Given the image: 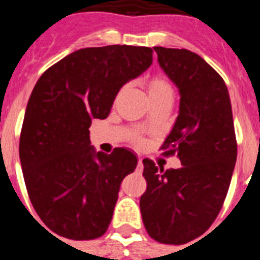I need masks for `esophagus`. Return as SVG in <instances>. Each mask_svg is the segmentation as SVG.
<instances>
[{"instance_id":"34e87169","label":"esophagus","mask_w":260,"mask_h":260,"mask_svg":"<svg viewBox=\"0 0 260 260\" xmlns=\"http://www.w3.org/2000/svg\"><path fill=\"white\" fill-rule=\"evenodd\" d=\"M143 169H144V165H143V159L139 158L138 160V167H136V171H138L139 174L143 173Z\"/></svg>"}]
</instances>
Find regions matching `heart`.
Here are the masks:
<instances>
[{
    "instance_id": "b5f03b06",
    "label": "heart",
    "mask_w": 260,
    "mask_h": 260,
    "mask_svg": "<svg viewBox=\"0 0 260 260\" xmlns=\"http://www.w3.org/2000/svg\"><path fill=\"white\" fill-rule=\"evenodd\" d=\"M150 94H158V93H173L171 86L165 81V79L155 78L151 81L150 89H148Z\"/></svg>"
}]
</instances>
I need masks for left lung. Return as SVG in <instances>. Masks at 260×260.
<instances>
[{
    "label": "left lung",
    "mask_w": 260,
    "mask_h": 260,
    "mask_svg": "<svg viewBox=\"0 0 260 260\" xmlns=\"http://www.w3.org/2000/svg\"><path fill=\"white\" fill-rule=\"evenodd\" d=\"M158 63L179 91V112L163 143L179 169H158L144 159L147 190L140 198L144 226L165 244H185L217 217L230 189L238 146L224 79L189 50L154 47Z\"/></svg>",
    "instance_id": "left-lung-1"
}]
</instances>
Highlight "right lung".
<instances>
[{
	"label": "right lung",
	"instance_id": "obj_1",
	"mask_svg": "<svg viewBox=\"0 0 260 260\" xmlns=\"http://www.w3.org/2000/svg\"><path fill=\"white\" fill-rule=\"evenodd\" d=\"M152 64L150 47L74 51L39 78L26 105L20 162L30 202L52 232L73 240L105 234L122 179L138 158L90 143L93 118L109 116L117 93Z\"/></svg>",
	"mask_w": 260,
	"mask_h": 260
}]
</instances>
